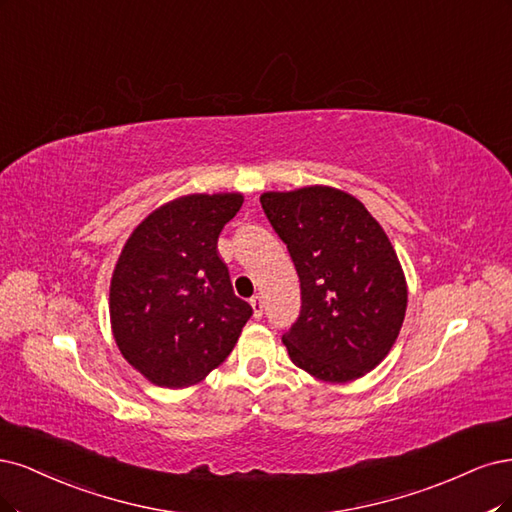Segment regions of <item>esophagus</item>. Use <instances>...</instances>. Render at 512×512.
<instances>
[{
    "label": "esophagus",
    "mask_w": 512,
    "mask_h": 512,
    "mask_svg": "<svg viewBox=\"0 0 512 512\" xmlns=\"http://www.w3.org/2000/svg\"><path fill=\"white\" fill-rule=\"evenodd\" d=\"M251 306H253V317H255V319H261V315H263V302H261L259 295H255V298H251Z\"/></svg>",
    "instance_id": "esophagus-1"
}]
</instances>
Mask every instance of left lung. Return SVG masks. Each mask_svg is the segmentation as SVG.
<instances>
[{
	"instance_id": "left-lung-1",
	"label": "left lung",
	"mask_w": 512,
	"mask_h": 512,
	"mask_svg": "<svg viewBox=\"0 0 512 512\" xmlns=\"http://www.w3.org/2000/svg\"><path fill=\"white\" fill-rule=\"evenodd\" d=\"M259 202L300 276V317L283 334L293 364L327 383L374 370L398 338L408 302L383 227L334 187L268 191Z\"/></svg>"
}]
</instances>
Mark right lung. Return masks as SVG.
Segmentation results:
<instances>
[{
	"label": "right lung",
	"instance_id": "right-lung-1",
	"mask_svg": "<svg viewBox=\"0 0 512 512\" xmlns=\"http://www.w3.org/2000/svg\"><path fill=\"white\" fill-rule=\"evenodd\" d=\"M240 193H193L159 206L134 229L110 280V325L144 378L200 383L236 346L253 308L236 298L217 240Z\"/></svg>",
	"mask_w": 512,
	"mask_h": 512
}]
</instances>
